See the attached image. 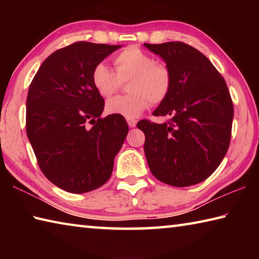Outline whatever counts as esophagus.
<instances>
[{
  "mask_svg": "<svg viewBox=\"0 0 259 259\" xmlns=\"http://www.w3.org/2000/svg\"><path fill=\"white\" fill-rule=\"evenodd\" d=\"M126 122H128L130 128H135L136 124H137V120L136 119H126Z\"/></svg>",
  "mask_w": 259,
  "mask_h": 259,
  "instance_id": "1",
  "label": "esophagus"
}]
</instances>
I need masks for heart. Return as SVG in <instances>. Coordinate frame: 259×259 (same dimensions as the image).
<instances>
[{"label": "heart", "mask_w": 259, "mask_h": 259, "mask_svg": "<svg viewBox=\"0 0 259 259\" xmlns=\"http://www.w3.org/2000/svg\"><path fill=\"white\" fill-rule=\"evenodd\" d=\"M115 72L103 63L95 66L93 84L104 98H109L120 90L123 82H129L130 95L113 98L106 104V112L125 119H134L150 106L168 98L172 88V73L163 61H156L151 54L137 47H129L113 59Z\"/></svg>", "instance_id": "obj_1"}]
</instances>
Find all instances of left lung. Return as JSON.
<instances>
[{
  "instance_id": "obj_1",
  "label": "left lung",
  "mask_w": 259,
  "mask_h": 259,
  "mask_svg": "<svg viewBox=\"0 0 259 259\" xmlns=\"http://www.w3.org/2000/svg\"><path fill=\"white\" fill-rule=\"evenodd\" d=\"M172 73V88L153 115L163 123L142 120L144 151L151 172L176 187L195 185L218 168L229 150L233 102L224 77L207 57L183 42L144 43Z\"/></svg>"
}]
</instances>
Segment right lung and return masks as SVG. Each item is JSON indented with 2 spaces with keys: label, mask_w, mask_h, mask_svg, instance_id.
<instances>
[{
  "label": "right lung",
  "mask_w": 259,
  "mask_h": 259,
  "mask_svg": "<svg viewBox=\"0 0 259 259\" xmlns=\"http://www.w3.org/2000/svg\"><path fill=\"white\" fill-rule=\"evenodd\" d=\"M119 48L84 41L61 48L43 61L29 85V143L43 175L69 193L103 186L128 135L123 116L100 117L105 102L91 78L96 65Z\"/></svg>",
  "instance_id": "right-lung-1"
}]
</instances>
